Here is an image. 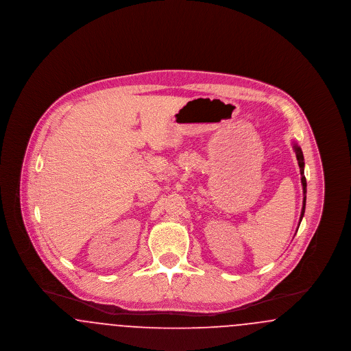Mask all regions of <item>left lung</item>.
I'll return each mask as SVG.
<instances>
[{"label": "left lung", "mask_w": 351, "mask_h": 351, "mask_svg": "<svg viewBox=\"0 0 351 351\" xmlns=\"http://www.w3.org/2000/svg\"><path fill=\"white\" fill-rule=\"evenodd\" d=\"M293 150L296 152V158H298V162H299V167H300L301 173V184H302V193H304V199H302V209H301L300 215V222L302 217H304V212H305V202H306V179L304 176V156H302V151H301L300 146L298 143H293ZM300 222H299V226H300Z\"/></svg>", "instance_id": "left-lung-1"}]
</instances>
